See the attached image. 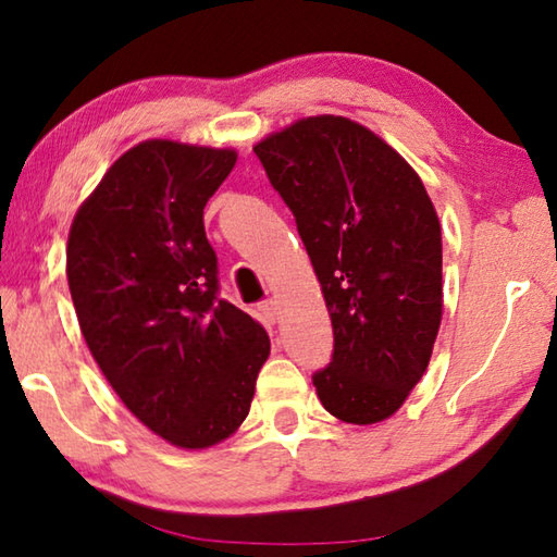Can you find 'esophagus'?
Wrapping results in <instances>:
<instances>
[{"instance_id": "obj_1", "label": "esophagus", "mask_w": 557, "mask_h": 557, "mask_svg": "<svg viewBox=\"0 0 557 557\" xmlns=\"http://www.w3.org/2000/svg\"><path fill=\"white\" fill-rule=\"evenodd\" d=\"M257 308H259V313L263 315V321H269V323L278 321V300L267 298V300H261Z\"/></svg>"}]
</instances>
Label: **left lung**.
Segmentation results:
<instances>
[{
  "label": "left lung",
  "instance_id": "8db88e82",
  "mask_svg": "<svg viewBox=\"0 0 557 557\" xmlns=\"http://www.w3.org/2000/svg\"><path fill=\"white\" fill-rule=\"evenodd\" d=\"M321 281L333 358L313 385L348 424L405 405L442 323V226L409 162L343 115L304 117L253 145Z\"/></svg>",
  "mask_w": 557,
  "mask_h": 557
}]
</instances>
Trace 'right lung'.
<instances>
[{
    "label": "right lung",
    "mask_w": 557,
    "mask_h": 557,
    "mask_svg": "<svg viewBox=\"0 0 557 557\" xmlns=\"http://www.w3.org/2000/svg\"><path fill=\"white\" fill-rule=\"evenodd\" d=\"M236 152L145 140L73 216L66 276L100 372L140 422L182 449L239 430L271 343L219 298L205 207Z\"/></svg>",
    "instance_id": "right-lung-1"
}]
</instances>
